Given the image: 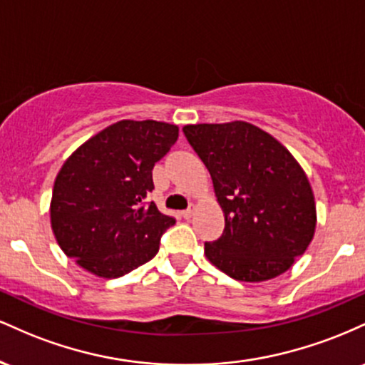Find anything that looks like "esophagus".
I'll return each mask as SVG.
<instances>
[{
  "instance_id": "obj_1",
  "label": "esophagus",
  "mask_w": 365,
  "mask_h": 365,
  "mask_svg": "<svg viewBox=\"0 0 365 365\" xmlns=\"http://www.w3.org/2000/svg\"><path fill=\"white\" fill-rule=\"evenodd\" d=\"M194 211H195V207H194V206H192V204H190V206H188V207L185 209V211H183V212H182V216H183V217H185V220H190V217H192V216H194Z\"/></svg>"
}]
</instances>
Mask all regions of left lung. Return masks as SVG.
Here are the masks:
<instances>
[{
    "label": "left lung",
    "instance_id": "1",
    "mask_svg": "<svg viewBox=\"0 0 365 365\" xmlns=\"http://www.w3.org/2000/svg\"><path fill=\"white\" fill-rule=\"evenodd\" d=\"M202 159L225 212V230L204 252L238 282H266L290 269L316 230L311 183L295 158L264 130L247 123L183 127Z\"/></svg>",
    "mask_w": 365,
    "mask_h": 365
}]
</instances>
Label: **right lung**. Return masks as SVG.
<instances>
[{
    "label": "right lung",
    "instance_id": "right-lung-1",
    "mask_svg": "<svg viewBox=\"0 0 365 365\" xmlns=\"http://www.w3.org/2000/svg\"><path fill=\"white\" fill-rule=\"evenodd\" d=\"M177 139V125L121 120L83 142L54 180L51 228L63 252L101 278L150 261L175 225L148 199L153 168Z\"/></svg>",
    "mask_w": 365,
    "mask_h": 365
}]
</instances>
